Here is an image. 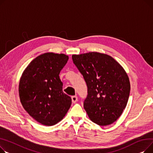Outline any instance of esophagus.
Listing matches in <instances>:
<instances>
[{"mask_svg":"<svg viewBox=\"0 0 153 153\" xmlns=\"http://www.w3.org/2000/svg\"><path fill=\"white\" fill-rule=\"evenodd\" d=\"M71 101L74 103L76 102V101H78V97L76 96H71Z\"/></svg>","mask_w":153,"mask_h":153,"instance_id":"34e87169","label":"esophagus"}]
</instances>
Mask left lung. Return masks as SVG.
I'll use <instances>...</instances> for the list:
<instances>
[{
	"label": "left lung",
	"mask_w": 153,
	"mask_h": 153,
	"mask_svg": "<svg viewBox=\"0 0 153 153\" xmlns=\"http://www.w3.org/2000/svg\"><path fill=\"white\" fill-rule=\"evenodd\" d=\"M72 59L87 85L84 109L89 119L100 126L113 123L128 102L130 83L126 71L118 62L103 53L74 54Z\"/></svg>",
	"instance_id": "1"
}]
</instances>
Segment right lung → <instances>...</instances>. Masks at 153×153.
Here are the masks:
<instances>
[{"mask_svg": "<svg viewBox=\"0 0 153 153\" xmlns=\"http://www.w3.org/2000/svg\"><path fill=\"white\" fill-rule=\"evenodd\" d=\"M68 58L64 53H42L30 63L20 78L19 92L23 108L43 125L59 122L71 104V97L62 91L59 78Z\"/></svg>", "mask_w": 153, "mask_h": 153, "instance_id": "add662e5", "label": "right lung"}]
</instances>
